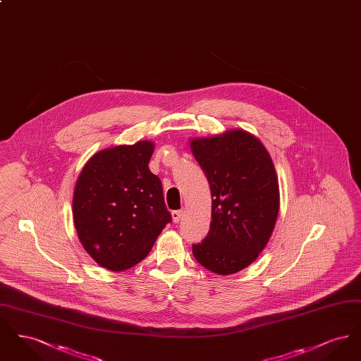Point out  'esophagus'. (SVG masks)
Returning a JSON list of instances; mask_svg holds the SVG:
<instances>
[{
  "instance_id": "34e87169",
  "label": "esophagus",
  "mask_w": 361,
  "mask_h": 361,
  "mask_svg": "<svg viewBox=\"0 0 361 361\" xmlns=\"http://www.w3.org/2000/svg\"><path fill=\"white\" fill-rule=\"evenodd\" d=\"M181 218H183V211L181 209H177V211H173L172 212V219L174 224H178L180 221H181Z\"/></svg>"
}]
</instances>
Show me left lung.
<instances>
[{
    "label": "left lung",
    "mask_w": 361,
    "mask_h": 361,
    "mask_svg": "<svg viewBox=\"0 0 361 361\" xmlns=\"http://www.w3.org/2000/svg\"><path fill=\"white\" fill-rule=\"evenodd\" d=\"M190 152L212 197L208 235L192 246V253L214 274H237L258 257L275 228L280 193L274 161L261 140L245 130L193 137Z\"/></svg>",
    "instance_id": "left-lung-1"
}]
</instances>
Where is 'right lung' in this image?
Instances as JSON below:
<instances>
[{
    "instance_id": "right-lung-1",
    "label": "right lung",
    "mask_w": 361,
    "mask_h": 361,
    "mask_svg": "<svg viewBox=\"0 0 361 361\" xmlns=\"http://www.w3.org/2000/svg\"><path fill=\"white\" fill-rule=\"evenodd\" d=\"M154 143L139 140L90 157L75 183L73 222L87 255L121 272L149 255L172 221L162 184L149 169Z\"/></svg>"
}]
</instances>
